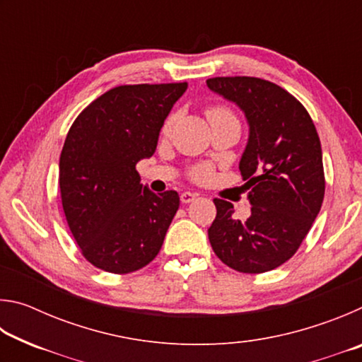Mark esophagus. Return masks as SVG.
<instances>
[{
    "label": "esophagus",
    "mask_w": 362,
    "mask_h": 362,
    "mask_svg": "<svg viewBox=\"0 0 362 362\" xmlns=\"http://www.w3.org/2000/svg\"><path fill=\"white\" fill-rule=\"evenodd\" d=\"M198 198V193H192V192H183L180 194V201L183 204H188V203H193V201Z\"/></svg>",
    "instance_id": "1"
}]
</instances>
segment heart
<instances>
[{"mask_svg":"<svg viewBox=\"0 0 362 362\" xmlns=\"http://www.w3.org/2000/svg\"><path fill=\"white\" fill-rule=\"evenodd\" d=\"M218 112H226V110L216 107V108H211V110H207V115L218 113ZM169 124H170V119L168 121V124H166V129H168V127H169ZM211 175H212V170H211V168H209V166H198V168H194V169L192 170V177H193L194 180H198V182H204V180L209 179Z\"/></svg>","mask_w":362,"mask_h":362,"instance_id":"1","label":"heart"}]
</instances>
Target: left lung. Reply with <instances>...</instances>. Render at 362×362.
<instances>
[{
	"mask_svg": "<svg viewBox=\"0 0 362 362\" xmlns=\"http://www.w3.org/2000/svg\"><path fill=\"white\" fill-rule=\"evenodd\" d=\"M206 84L247 119L240 170L252 206L241 222L231 203L214 199L211 246L236 272L265 273L297 252L320 214L326 188L320 136L302 103L278 84L250 76L211 78Z\"/></svg>",
	"mask_w": 362,
	"mask_h": 362,
	"instance_id": "left-lung-1",
	"label": "left lung"
}]
</instances>
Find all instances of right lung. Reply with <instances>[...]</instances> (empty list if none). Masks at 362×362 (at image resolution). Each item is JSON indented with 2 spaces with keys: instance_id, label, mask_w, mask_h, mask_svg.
<instances>
[{
  "instance_id": "right-lung-1",
  "label": "right lung",
  "mask_w": 362,
  "mask_h": 362,
  "mask_svg": "<svg viewBox=\"0 0 362 362\" xmlns=\"http://www.w3.org/2000/svg\"><path fill=\"white\" fill-rule=\"evenodd\" d=\"M187 88L118 86L86 107L66 134L59 161L64 212L86 260L103 272H137L163 246L179 193H153L136 164L153 156L164 119Z\"/></svg>"
}]
</instances>
